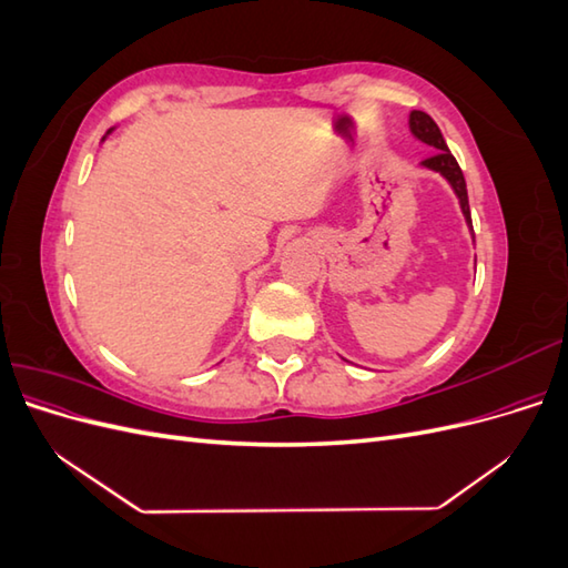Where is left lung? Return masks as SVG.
<instances>
[{
	"label": "left lung",
	"mask_w": 568,
	"mask_h": 568,
	"mask_svg": "<svg viewBox=\"0 0 568 568\" xmlns=\"http://www.w3.org/2000/svg\"><path fill=\"white\" fill-rule=\"evenodd\" d=\"M409 128H412V132H415V136H419L422 142H426L428 146L438 149L432 159L424 161V165L432 168V170H438V173H440L443 178H448V182H450L453 189H455V194L459 196L464 217H467V222L471 225L467 182H464L462 168H459V163L455 161V156L450 153L448 144H445V140H443L440 128L434 123V118L428 115V113H424V111H412V113H409Z\"/></svg>",
	"instance_id": "left-lung-1"
}]
</instances>
